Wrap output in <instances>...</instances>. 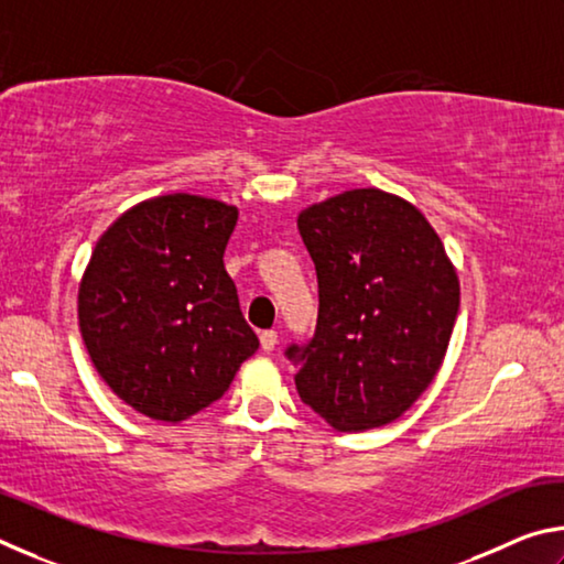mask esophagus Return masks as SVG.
<instances>
[{"label": "esophagus", "instance_id": "34e87169", "mask_svg": "<svg viewBox=\"0 0 564 564\" xmlns=\"http://www.w3.org/2000/svg\"><path fill=\"white\" fill-rule=\"evenodd\" d=\"M275 343H279V333H275V330H263L261 333V348L265 352H271L275 348Z\"/></svg>", "mask_w": 564, "mask_h": 564}]
</instances>
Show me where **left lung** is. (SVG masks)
Masks as SVG:
<instances>
[{"instance_id": "1", "label": "left lung", "mask_w": 564, "mask_h": 564, "mask_svg": "<svg viewBox=\"0 0 564 564\" xmlns=\"http://www.w3.org/2000/svg\"><path fill=\"white\" fill-rule=\"evenodd\" d=\"M318 273V328L295 390L338 433L393 423L433 383L451 346L460 279L415 204L350 188L299 214Z\"/></svg>"}]
</instances>
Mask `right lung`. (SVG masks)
<instances>
[{"label":"right lung","instance_id":"right-lung-1","mask_svg":"<svg viewBox=\"0 0 564 564\" xmlns=\"http://www.w3.org/2000/svg\"><path fill=\"white\" fill-rule=\"evenodd\" d=\"M236 221L218 198H147L99 236L82 273L76 316L94 368L159 423L212 405L259 350L224 265Z\"/></svg>","mask_w":564,"mask_h":564}]
</instances>
